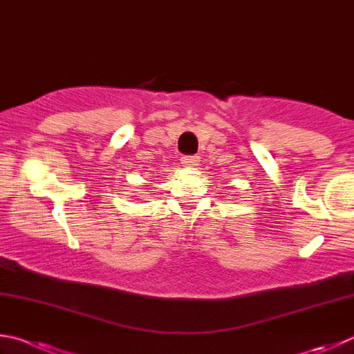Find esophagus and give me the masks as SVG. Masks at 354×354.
Wrapping results in <instances>:
<instances>
[{
    "mask_svg": "<svg viewBox=\"0 0 354 354\" xmlns=\"http://www.w3.org/2000/svg\"><path fill=\"white\" fill-rule=\"evenodd\" d=\"M199 162V158L198 156H184L181 159V164L184 167H196Z\"/></svg>",
    "mask_w": 354,
    "mask_h": 354,
    "instance_id": "34e87169",
    "label": "esophagus"
}]
</instances>
